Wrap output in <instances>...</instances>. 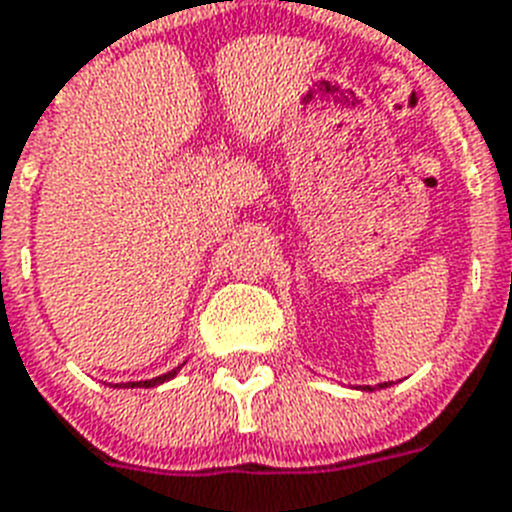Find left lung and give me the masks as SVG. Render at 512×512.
Masks as SVG:
<instances>
[{
    "label": "left lung",
    "mask_w": 512,
    "mask_h": 512,
    "mask_svg": "<svg viewBox=\"0 0 512 512\" xmlns=\"http://www.w3.org/2000/svg\"><path fill=\"white\" fill-rule=\"evenodd\" d=\"M382 387H387V382H384V384H382ZM366 390H369V387H366Z\"/></svg>",
    "instance_id": "obj_1"
}]
</instances>
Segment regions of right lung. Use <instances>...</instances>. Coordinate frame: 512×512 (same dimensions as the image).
<instances>
[{
	"label": "right lung",
	"instance_id": "obj_1",
	"mask_svg": "<svg viewBox=\"0 0 512 512\" xmlns=\"http://www.w3.org/2000/svg\"><path fill=\"white\" fill-rule=\"evenodd\" d=\"M177 369H180V366H177ZM177 369L167 371V374H162V377H156V379H146V382H128V384L130 387H154V384H162V382H167V379L175 377Z\"/></svg>",
	"mask_w": 512,
	"mask_h": 512
}]
</instances>
